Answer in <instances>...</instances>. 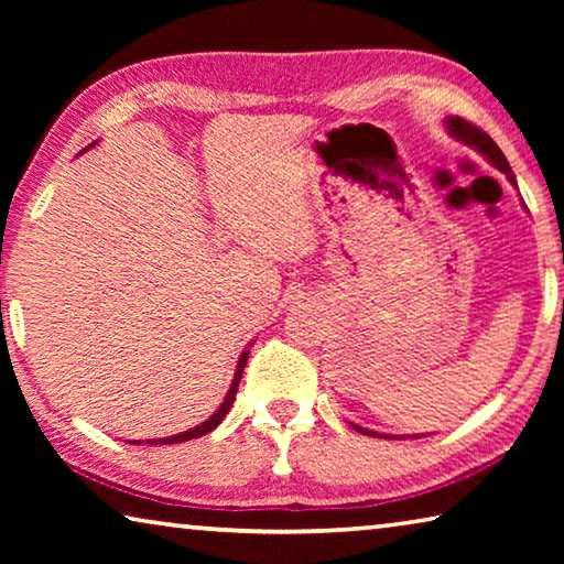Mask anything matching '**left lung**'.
<instances>
[{
	"label": "left lung",
	"instance_id": "1",
	"mask_svg": "<svg viewBox=\"0 0 564 564\" xmlns=\"http://www.w3.org/2000/svg\"><path fill=\"white\" fill-rule=\"evenodd\" d=\"M445 127H447V131H451L453 139L463 141L465 147H470V149L477 151V154H482L485 159L490 161V164H492L495 169H500L502 174L510 178L512 186H518V184H514V174H512V169H510V164H508V159H505L500 147L495 144V141L488 137V133H485L482 129H477L475 123L465 121V119H460V117H447V119H445ZM350 425L356 427L358 433L370 435V437H398V435H380V433L368 431V427H360V425H356V423H350ZM410 437H417V435H410Z\"/></svg>",
	"mask_w": 564,
	"mask_h": 564
}]
</instances>
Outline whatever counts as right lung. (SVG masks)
<instances>
[{
    "mask_svg": "<svg viewBox=\"0 0 564 564\" xmlns=\"http://www.w3.org/2000/svg\"><path fill=\"white\" fill-rule=\"evenodd\" d=\"M246 360H248V350H243L241 352V358H238V362H236V373H234V380H231V388H228V393H226V398H224V403L218 405V410L216 413L208 417V420H204L202 425H196V427H188V431H184V433H178V435H169V437H156V441H147L149 445H171V443H186V441H194V437H202V435H206V433H212L214 427L221 423V420L226 417V413L228 410H231V405H234V400H236V390H238V383H241V376H243V368H246ZM133 443V441H131ZM139 445V443H137Z\"/></svg>",
    "mask_w": 564,
    "mask_h": 564,
    "instance_id": "add662e5",
    "label": "right lung"
}]
</instances>
